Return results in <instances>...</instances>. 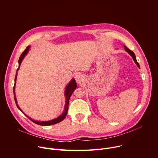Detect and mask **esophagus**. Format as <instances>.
Masks as SVG:
<instances>
[{"label":"esophagus","instance_id":"esophagus-1","mask_svg":"<svg viewBox=\"0 0 158 158\" xmlns=\"http://www.w3.org/2000/svg\"><path fill=\"white\" fill-rule=\"evenodd\" d=\"M75 78H76V82H77V83H79V84H81V83H82V82H83L84 79H83V77H82V76L81 74H77V75H76V77H75Z\"/></svg>","mask_w":158,"mask_h":158}]
</instances>
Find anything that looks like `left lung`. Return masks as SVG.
Returning <instances> with one entry per match:
<instances>
[{"label": "left lung", "instance_id": "left-lung-1", "mask_svg": "<svg viewBox=\"0 0 158 158\" xmlns=\"http://www.w3.org/2000/svg\"><path fill=\"white\" fill-rule=\"evenodd\" d=\"M124 49H125V51L127 52H128L130 55H131V56L132 57V59H133V60H134V62L136 63V64L138 65V67H139V68H140V66H139V63L138 62V61H137V60H136V56H135V54H134V53L132 51H131L130 49H129L126 46H124Z\"/></svg>", "mask_w": 158, "mask_h": 158}]
</instances>
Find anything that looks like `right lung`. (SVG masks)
Segmentation results:
<instances>
[{"mask_svg":"<svg viewBox=\"0 0 158 158\" xmlns=\"http://www.w3.org/2000/svg\"><path fill=\"white\" fill-rule=\"evenodd\" d=\"M31 46H27L26 49V50L22 53V54L20 55L19 59V67L18 69H17V72H16V75L15 77V83H14V99H15V104L18 107V109L23 113L25 116H26L31 121H32L33 123L40 125V126H50V125H52V124H55L57 123H59L60 122H61L62 121H63L64 119V118H65L67 114V110H68V106H69V99L72 95V94L73 93V92L74 91V90L77 88V84L76 82L75 81V79L73 78L69 82V84L67 85L65 89V93H64V96L65 97V107H64V110L63 111L62 113L61 114V115H60L59 117H57L56 119H54L52 120L51 121H35L34 119H32V118H31L30 117H29L27 115H26L24 112L21 110V109L19 107V106L17 104V101L16 99V97H15V83H16V79H17V72L19 69L20 65L21 64L22 61L23 60L24 58L26 57V56L27 54L29 49H30Z\"/></svg>","mask_w":158,"mask_h":158,"instance_id":"1","label":"right lung"}]
</instances>
